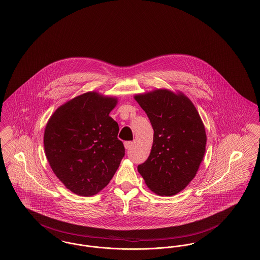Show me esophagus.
Masks as SVG:
<instances>
[{
  "label": "esophagus",
  "mask_w": 260,
  "mask_h": 260,
  "mask_svg": "<svg viewBox=\"0 0 260 260\" xmlns=\"http://www.w3.org/2000/svg\"><path fill=\"white\" fill-rule=\"evenodd\" d=\"M124 145H125V148L127 150V149H129L132 146H133V142L132 141H125V143H124Z\"/></svg>",
  "instance_id": "obj_1"
}]
</instances>
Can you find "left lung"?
<instances>
[{
  "label": "left lung",
  "mask_w": 260,
  "mask_h": 260,
  "mask_svg": "<svg viewBox=\"0 0 260 260\" xmlns=\"http://www.w3.org/2000/svg\"><path fill=\"white\" fill-rule=\"evenodd\" d=\"M154 129L150 156L137 170L158 196H175L197 175L206 133L196 106L184 93L158 89L136 94Z\"/></svg>",
  "instance_id": "8db88e82"
}]
</instances>
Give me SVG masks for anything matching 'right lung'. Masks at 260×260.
Instances as JSON below:
<instances>
[{"instance_id": "right-lung-1", "label": "right lung", "mask_w": 260, "mask_h": 260, "mask_svg": "<svg viewBox=\"0 0 260 260\" xmlns=\"http://www.w3.org/2000/svg\"><path fill=\"white\" fill-rule=\"evenodd\" d=\"M117 99L95 92L61 105L45 126L43 144L53 172L67 188L92 197L108 185L125 147L119 125L109 116Z\"/></svg>"}]
</instances>
